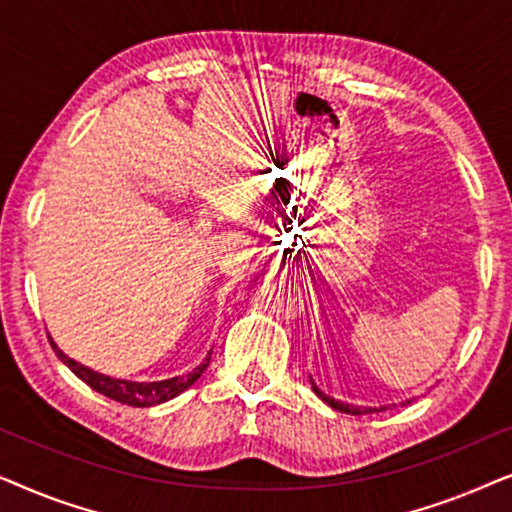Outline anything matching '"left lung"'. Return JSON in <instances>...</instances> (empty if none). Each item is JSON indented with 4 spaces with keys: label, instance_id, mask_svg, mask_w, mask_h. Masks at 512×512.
<instances>
[{
    "label": "left lung",
    "instance_id": "left-lung-1",
    "mask_svg": "<svg viewBox=\"0 0 512 512\" xmlns=\"http://www.w3.org/2000/svg\"><path fill=\"white\" fill-rule=\"evenodd\" d=\"M310 384H312V391L321 398V401H324L326 405H331L333 410L347 412V415H368V412H382V410H387V405H380V408H363V405H349V403H345V401H335V398L326 396L324 391H321V389L317 387V384H314L312 377H310ZM412 401H415V398H408V401H403L401 405H410Z\"/></svg>",
    "mask_w": 512,
    "mask_h": 512
}]
</instances>
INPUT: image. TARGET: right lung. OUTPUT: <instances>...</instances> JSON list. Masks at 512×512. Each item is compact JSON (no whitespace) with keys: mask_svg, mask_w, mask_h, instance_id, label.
<instances>
[{"mask_svg":"<svg viewBox=\"0 0 512 512\" xmlns=\"http://www.w3.org/2000/svg\"><path fill=\"white\" fill-rule=\"evenodd\" d=\"M48 340H51L53 352L58 354V359L65 363V366L72 370L79 380L86 382L90 389H95L97 394L111 398V401L132 405V408H151V405L165 403V401H170V398L179 396L181 391H186L191 384L200 380V375L205 373L209 361H212V352H209L205 359H202L200 366L193 368L191 373H186V375H177V377H170V380H160V382H132V380H118V377L97 373V370L83 366V363L74 361V359H69V356L62 352L58 345H55L51 335H48Z\"/></svg>","mask_w":512,"mask_h":512,"instance_id":"1","label":"right lung"}]
</instances>
